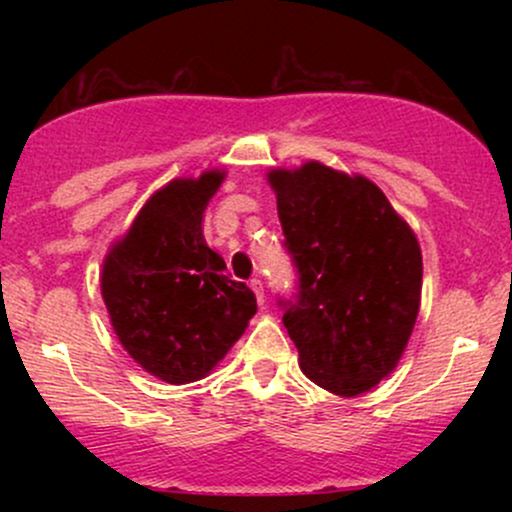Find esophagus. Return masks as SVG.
<instances>
[{
    "instance_id": "1",
    "label": "esophagus",
    "mask_w": 512,
    "mask_h": 512,
    "mask_svg": "<svg viewBox=\"0 0 512 512\" xmlns=\"http://www.w3.org/2000/svg\"><path fill=\"white\" fill-rule=\"evenodd\" d=\"M250 289L255 291V296H257V303H264V284H262V279L260 276H252L250 279Z\"/></svg>"
}]
</instances>
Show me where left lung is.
I'll return each instance as SVG.
<instances>
[{"label": "left lung", "mask_w": 512, "mask_h": 512, "mask_svg": "<svg viewBox=\"0 0 512 512\" xmlns=\"http://www.w3.org/2000/svg\"><path fill=\"white\" fill-rule=\"evenodd\" d=\"M296 293L284 327L315 385L342 397L397 366L421 303V250L392 204L361 175L310 161L269 173Z\"/></svg>", "instance_id": "1"}]
</instances>
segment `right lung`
<instances>
[{
  "mask_svg": "<svg viewBox=\"0 0 512 512\" xmlns=\"http://www.w3.org/2000/svg\"><path fill=\"white\" fill-rule=\"evenodd\" d=\"M223 182L211 170L158 190L103 264V301L122 346L166 383L204 378L257 313L255 293L226 274L202 233Z\"/></svg>",
  "mask_w": 512,
  "mask_h": 512,
  "instance_id": "add662e5",
  "label": "right lung"
}]
</instances>
